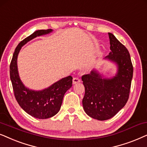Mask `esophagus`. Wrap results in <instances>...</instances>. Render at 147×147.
Segmentation results:
<instances>
[{
	"label": "esophagus",
	"instance_id": "obj_1",
	"mask_svg": "<svg viewBox=\"0 0 147 147\" xmlns=\"http://www.w3.org/2000/svg\"><path fill=\"white\" fill-rule=\"evenodd\" d=\"M79 83H80V79L79 78H73V79H72V84H73V85H75V84H77Z\"/></svg>",
	"mask_w": 147,
	"mask_h": 147
}]
</instances>
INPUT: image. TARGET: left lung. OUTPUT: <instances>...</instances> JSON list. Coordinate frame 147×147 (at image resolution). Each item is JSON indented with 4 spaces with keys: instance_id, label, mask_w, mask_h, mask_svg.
<instances>
[{
    "instance_id": "obj_1",
    "label": "left lung",
    "mask_w": 147,
    "mask_h": 147,
    "mask_svg": "<svg viewBox=\"0 0 147 147\" xmlns=\"http://www.w3.org/2000/svg\"><path fill=\"white\" fill-rule=\"evenodd\" d=\"M110 50L105 58L118 65V72L111 79H105L95 70L82 76L85 93L83 105L86 113L98 120H106L124 107L130 94L133 66L127 48L108 33Z\"/></svg>"
}]
</instances>
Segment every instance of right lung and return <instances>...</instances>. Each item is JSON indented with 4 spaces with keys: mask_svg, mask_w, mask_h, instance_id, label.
Masks as SVG:
<instances>
[{
    "mask_svg": "<svg viewBox=\"0 0 147 147\" xmlns=\"http://www.w3.org/2000/svg\"><path fill=\"white\" fill-rule=\"evenodd\" d=\"M52 29L36 31L18 44L10 64V77L15 99L21 108L30 116L38 119H46L55 116L59 111L66 91L72 87V77L68 76L56 82L42 91L27 89L21 82L17 69V56L21 47L37 36L48 34Z\"/></svg>",
    "mask_w": 147,
    "mask_h": 147,
    "instance_id": "right-lung-1",
    "label": "right lung"
}]
</instances>
